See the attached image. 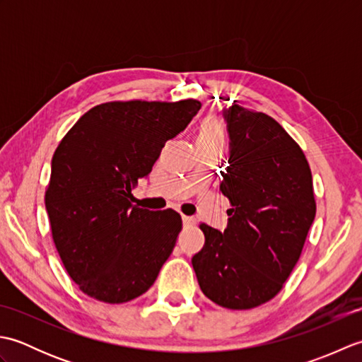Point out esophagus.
I'll return each mask as SVG.
<instances>
[{
    "instance_id": "1",
    "label": "esophagus",
    "mask_w": 362,
    "mask_h": 362,
    "mask_svg": "<svg viewBox=\"0 0 362 362\" xmlns=\"http://www.w3.org/2000/svg\"><path fill=\"white\" fill-rule=\"evenodd\" d=\"M182 222H183V226L188 227V226H194L196 224V219L194 218H189V216H182Z\"/></svg>"
}]
</instances>
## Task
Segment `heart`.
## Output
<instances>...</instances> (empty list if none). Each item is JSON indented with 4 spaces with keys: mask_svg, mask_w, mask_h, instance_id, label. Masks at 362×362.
<instances>
[{
    "mask_svg": "<svg viewBox=\"0 0 362 362\" xmlns=\"http://www.w3.org/2000/svg\"><path fill=\"white\" fill-rule=\"evenodd\" d=\"M224 143V134L219 122L213 117L205 118L201 126H199V132L196 138V144H222Z\"/></svg>",
    "mask_w": 362,
    "mask_h": 362,
    "instance_id": "1",
    "label": "heart"
}]
</instances>
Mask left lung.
I'll list each match as a JSON object with an SVG mask.
<instances>
[{
	"label": "left lung",
	"instance_id": "1",
	"mask_svg": "<svg viewBox=\"0 0 362 362\" xmlns=\"http://www.w3.org/2000/svg\"><path fill=\"white\" fill-rule=\"evenodd\" d=\"M228 166L221 191L232 209L224 232L201 224L204 247L191 259L199 286L214 303L250 310L279 294L316 216L305 153L279 122L230 105Z\"/></svg>",
	"mask_w": 362,
	"mask_h": 362
}]
</instances>
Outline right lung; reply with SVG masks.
<instances>
[{"label": "right lung", "instance_id": "obj_1", "mask_svg": "<svg viewBox=\"0 0 362 362\" xmlns=\"http://www.w3.org/2000/svg\"><path fill=\"white\" fill-rule=\"evenodd\" d=\"M201 103H105L88 110L54 152L45 205L62 263L83 294L124 303L144 294L173 253L180 214L132 205L166 141Z\"/></svg>", "mask_w": 362, "mask_h": 362}]
</instances>
